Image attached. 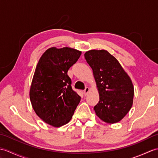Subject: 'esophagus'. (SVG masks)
<instances>
[{
  "label": "esophagus",
  "instance_id": "obj_1",
  "mask_svg": "<svg viewBox=\"0 0 158 158\" xmlns=\"http://www.w3.org/2000/svg\"><path fill=\"white\" fill-rule=\"evenodd\" d=\"M89 87H85V90L83 91V93H84V94H85V96H86V95L89 93Z\"/></svg>",
  "mask_w": 158,
  "mask_h": 158
}]
</instances>
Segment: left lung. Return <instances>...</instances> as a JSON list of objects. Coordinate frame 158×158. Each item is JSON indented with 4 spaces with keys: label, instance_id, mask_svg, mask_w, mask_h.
Returning a JSON list of instances; mask_svg holds the SVG:
<instances>
[{
    "label": "left lung",
    "instance_id": "8db88e82",
    "mask_svg": "<svg viewBox=\"0 0 158 158\" xmlns=\"http://www.w3.org/2000/svg\"><path fill=\"white\" fill-rule=\"evenodd\" d=\"M84 56L92 69L100 96L95 112L106 123H118L133 103L134 87L130 77L107 50H91Z\"/></svg>",
    "mask_w": 158,
    "mask_h": 158
}]
</instances>
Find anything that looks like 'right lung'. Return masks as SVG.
<instances>
[{
  "instance_id": "add662e5",
  "label": "right lung",
  "mask_w": 158,
  "mask_h": 158,
  "mask_svg": "<svg viewBox=\"0 0 158 158\" xmlns=\"http://www.w3.org/2000/svg\"><path fill=\"white\" fill-rule=\"evenodd\" d=\"M81 54V51L69 47H52L44 52L36 65L29 98L36 114L54 127L67 124L80 102L67 72Z\"/></svg>"
}]
</instances>
